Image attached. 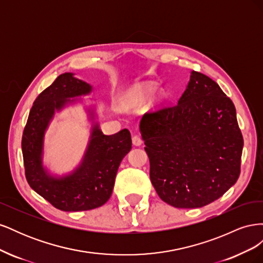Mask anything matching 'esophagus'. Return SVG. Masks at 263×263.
Instances as JSON below:
<instances>
[{
    "label": "esophagus",
    "instance_id": "1",
    "mask_svg": "<svg viewBox=\"0 0 263 263\" xmlns=\"http://www.w3.org/2000/svg\"><path fill=\"white\" fill-rule=\"evenodd\" d=\"M133 144L135 146H140L142 144V140H141L139 135H134V136H133Z\"/></svg>",
    "mask_w": 263,
    "mask_h": 263
}]
</instances>
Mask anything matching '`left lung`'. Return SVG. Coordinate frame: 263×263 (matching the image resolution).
I'll list each match as a JSON object with an SVG mask.
<instances>
[{
  "label": "left lung",
  "instance_id": "left-lung-1",
  "mask_svg": "<svg viewBox=\"0 0 263 263\" xmlns=\"http://www.w3.org/2000/svg\"><path fill=\"white\" fill-rule=\"evenodd\" d=\"M159 197L178 209L216 201L240 174L243 138L234 103L197 71L176 104L168 103L140 122Z\"/></svg>",
  "mask_w": 263,
  "mask_h": 263
}]
</instances>
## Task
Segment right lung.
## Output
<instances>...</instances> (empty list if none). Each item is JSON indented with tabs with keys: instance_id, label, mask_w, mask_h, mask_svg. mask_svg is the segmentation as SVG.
<instances>
[{
	"instance_id": "obj_1",
	"label": "right lung",
	"mask_w": 263,
	"mask_h": 263,
	"mask_svg": "<svg viewBox=\"0 0 263 263\" xmlns=\"http://www.w3.org/2000/svg\"><path fill=\"white\" fill-rule=\"evenodd\" d=\"M90 91L91 86L72 73L60 74L35 100L23 132L22 151L28 184L60 211H90L105 204L112 195L119 163L132 149L128 129L107 136L97 125L84 160L73 174L54 179L45 172L42 165L43 138L54 109L61 108L66 99Z\"/></svg>"
}]
</instances>
